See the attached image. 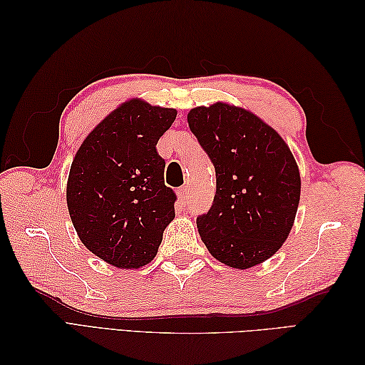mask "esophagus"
I'll use <instances>...</instances> for the list:
<instances>
[{
	"mask_svg": "<svg viewBox=\"0 0 365 365\" xmlns=\"http://www.w3.org/2000/svg\"><path fill=\"white\" fill-rule=\"evenodd\" d=\"M178 197H180V200L183 204L190 202V188L188 187H182L180 190H178Z\"/></svg>",
	"mask_w": 365,
	"mask_h": 365,
	"instance_id": "34e87169",
	"label": "esophagus"
}]
</instances>
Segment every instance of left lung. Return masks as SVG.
<instances>
[{
	"label": "left lung",
	"mask_w": 365,
	"mask_h": 365,
	"mask_svg": "<svg viewBox=\"0 0 365 365\" xmlns=\"http://www.w3.org/2000/svg\"><path fill=\"white\" fill-rule=\"evenodd\" d=\"M188 125L216 173L213 205L197 218L208 252L237 269L268 260L290 235L299 204L290 147L259 115L226 102L192 108Z\"/></svg>",
	"instance_id": "obj_1"
}]
</instances>
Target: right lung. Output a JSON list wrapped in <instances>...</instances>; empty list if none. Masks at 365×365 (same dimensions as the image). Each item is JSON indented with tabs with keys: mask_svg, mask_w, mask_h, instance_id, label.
Masks as SVG:
<instances>
[{
	"mask_svg": "<svg viewBox=\"0 0 365 365\" xmlns=\"http://www.w3.org/2000/svg\"><path fill=\"white\" fill-rule=\"evenodd\" d=\"M177 110L131 98L111 111L76 150L67 178V208L81 243L120 269L153 260L174 220L157 143Z\"/></svg>",
	"mask_w": 365,
	"mask_h": 365,
	"instance_id": "1",
	"label": "right lung"
}]
</instances>
